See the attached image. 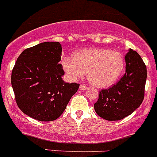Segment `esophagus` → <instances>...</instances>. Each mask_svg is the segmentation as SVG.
I'll list each match as a JSON object with an SVG mask.
<instances>
[{"label": "esophagus", "mask_w": 157, "mask_h": 157, "mask_svg": "<svg viewBox=\"0 0 157 157\" xmlns=\"http://www.w3.org/2000/svg\"><path fill=\"white\" fill-rule=\"evenodd\" d=\"M79 89L80 90H86L87 89V86L83 84H81L79 86Z\"/></svg>", "instance_id": "34e87169"}]
</instances>
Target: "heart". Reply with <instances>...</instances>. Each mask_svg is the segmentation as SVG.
<instances>
[{
    "label": "heart",
    "mask_w": 157,
    "mask_h": 157,
    "mask_svg": "<svg viewBox=\"0 0 157 157\" xmlns=\"http://www.w3.org/2000/svg\"><path fill=\"white\" fill-rule=\"evenodd\" d=\"M124 64L120 52L100 48L78 51L74 58L65 56L62 60V68L70 78H82L89 71V82L99 88L109 87L116 82Z\"/></svg>",
    "instance_id": "obj_1"
}]
</instances>
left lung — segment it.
<instances>
[{
  "label": "left lung",
  "mask_w": 157,
  "mask_h": 157,
  "mask_svg": "<svg viewBox=\"0 0 157 157\" xmlns=\"http://www.w3.org/2000/svg\"><path fill=\"white\" fill-rule=\"evenodd\" d=\"M126 73L108 89H102L95 111L108 121H116L132 114L143 102L147 81V66L140 55L129 49L125 56Z\"/></svg>",
  "instance_id": "1"
}]
</instances>
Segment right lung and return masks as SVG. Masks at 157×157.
Returning a JSON list of instances; mask_svg holds the SVG:
<instances>
[{"label":"right lung","mask_w":157,"mask_h":157,"mask_svg":"<svg viewBox=\"0 0 157 157\" xmlns=\"http://www.w3.org/2000/svg\"><path fill=\"white\" fill-rule=\"evenodd\" d=\"M62 52L59 42L41 43L24 50L13 68L11 85L17 106L38 121L57 119L79 88L62 79Z\"/></svg>","instance_id":"right-lung-1"}]
</instances>
